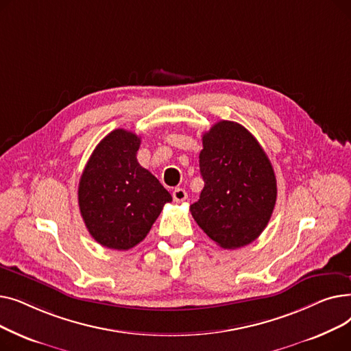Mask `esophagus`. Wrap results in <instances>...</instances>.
<instances>
[{
    "instance_id": "1",
    "label": "esophagus",
    "mask_w": 351,
    "mask_h": 351,
    "mask_svg": "<svg viewBox=\"0 0 351 351\" xmlns=\"http://www.w3.org/2000/svg\"><path fill=\"white\" fill-rule=\"evenodd\" d=\"M172 196H173V200H175V202H178V204H180V202L186 200V197H188V193H186V191H185V189H182V188H176V189L173 191Z\"/></svg>"
}]
</instances>
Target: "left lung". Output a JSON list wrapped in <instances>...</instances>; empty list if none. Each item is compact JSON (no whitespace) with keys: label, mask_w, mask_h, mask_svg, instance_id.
I'll use <instances>...</instances> for the list:
<instances>
[{"label":"left lung","mask_w":351,"mask_h":351,"mask_svg":"<svg viewBox=\"0 0 351 351\" xmlns=\"http://www.w3.org/2000/svg\"><path fill=\"white\" fill-rule=\"evenodd\" d=\"M202 143L199 166L205 186L189 210L220 247L246 246L265 230L276 205L271 163L261 143L237 122L215 123Z\"/></svg>","instance_id":"obj_1"}]
</instances>
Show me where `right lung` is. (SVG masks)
Returning <instances> with one entry per match:
<instances>
[{
  "instance_id": "add662e5",
  "label": "right lung",
  "mask_w": 351,
  "mask_h": 351,
  "mask_svg": "<svg viewBox=\"0 0 351 351\" xmlns=\"http://www.w3.org/2000/svg\"><path fill=\"white\" fill-rule=\"evenodd\" d=\"M141 138L125 129L108 134L80 179L78 204L89 234L114 250H128L149 233L171 193L139 165Z\"/></svg>"
}]
</instances>
